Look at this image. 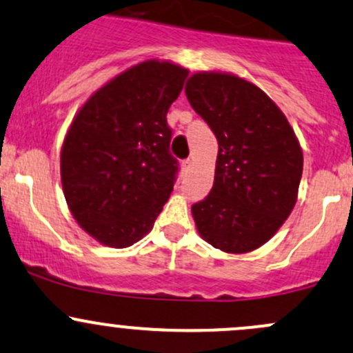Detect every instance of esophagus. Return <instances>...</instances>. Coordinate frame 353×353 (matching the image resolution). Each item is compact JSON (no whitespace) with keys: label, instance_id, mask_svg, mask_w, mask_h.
<instances>
[{"label":"esophagus","instance_id":"obj_1","mask_svg":"<svg viewBox=\"0 0 353 353\" xmlns=\"http://www.w3.org/2000/svg\"><path fill=\"white\" fill-rule=\"evenodd\" d=\"M191 165H192V161H191V159H184L183 164H181V167H183L184 172H188V170L191 169Z\"/></svg>","mask_w":353,"mask_h":353}]
</instances>
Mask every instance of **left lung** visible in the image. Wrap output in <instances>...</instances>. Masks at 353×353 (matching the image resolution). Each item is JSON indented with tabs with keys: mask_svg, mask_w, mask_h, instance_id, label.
<instances>
[{
	"mask_svg": "<svg viewBox=\"0 0 353 353\" xmlns=\"http://www.w3.org/2000/svg\"><path fill=\"white\" fill-rule=\"evenodd\" d=\"M186 96L218 140L213 188L191 208L198 232L228 254L254 250L294 208L303 174L298 139L272 99L236 76L198 72Z\"/></svg>",
	"mask_w": 353,
	"mask_h": 353,
	"instance_id": "1",
	"label": "left lung"
}]
</instances>
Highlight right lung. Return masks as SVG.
Wrapping results in <instances>:
<instances>
[{
  "label": "right lung",
  "instance_id": "1",
  "mask_svg": "<svg viewBox=\"0 0 353 353\" xmlns=\"http://www.w3.org/2000/svg\"><path fill=\"white\" fill-rule=\"evenodd\" d=\"M188 70L147 61L96 91L70 125L61 155L65 201L77 223L108 247L154 226L179 172L167 111Z\"/></svg>",
  "mask_w": 353,
  "mask_h": 353
}]
</instances>
